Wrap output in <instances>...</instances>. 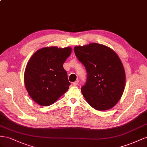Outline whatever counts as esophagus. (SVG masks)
I'll use <instances>...</instances> for the list:
<instances>
[{
  "instance_id": "34e87169",
  "label": "esophagus",
  "mask_w": 147,
  "mask_h": 147,
  "mask_svg": "<svg viewBox=\"0 0 147 147\" xmlns=\"http://www.w3.org/2000/svg\"><path fill=\"white\" fill-rule=\"evenodd\" d=\"M78 83H79V81L77 80V81H76L73 82V85L74 86H78Z\"/></svg>"
}]
</instances>
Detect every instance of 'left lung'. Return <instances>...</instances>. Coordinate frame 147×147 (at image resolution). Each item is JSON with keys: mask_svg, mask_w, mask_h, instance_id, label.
Listing matches in <instances>:
<instances>
[{"mask_svg": "<svg viewBox=\"0 0 147 147\" xmlns=\"http://www.w3.org/2000/svg\"><path fill=\"white\" fill-rule=\"evenodd\" d=\"M74 50L87 71L86 82L81 88L84 97L97 110L113 108L122 96L125 83L124 68L118 55L110 47L97 43L76 46Z\"/></svg>", "mask_w": 147, "mask_h": 147, "instance_id": "1", "label": "left lung"}]
</instances>
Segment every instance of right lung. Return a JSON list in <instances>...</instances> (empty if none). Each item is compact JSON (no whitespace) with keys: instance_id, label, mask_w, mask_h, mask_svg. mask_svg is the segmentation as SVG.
<instances>
[{"instance_id":"right-lung-1","label":"right lung","mask_w":147,"mask_h":147,"mask_svg":"<svg viewBox=\"0 0 147 147\" xmlns=\"http://www.w3.org/2000/svg\"><path fill=\"white\" fill-rule=\"evenodd\" d=\"M71 50L69 47L42 48L29 59L24 74V84L37 104L49 106L68 90L71 84L63 65Z\"/></svg>"}]
</instances>
